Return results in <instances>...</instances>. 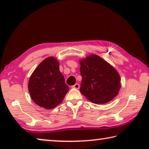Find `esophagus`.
Instances as JSON below:
<instances>
[{
    "mask_svg": "<svg viewBox=\"0 0 149 149\" xmlns=\"http://www.w3.org/2000/svg\"><path fill=\"white\" fill-rule=\"evenodd\" d=\"M72 88H74V89H78L79 88V85L78 84H75L74 85H73Z\"/></svg>",
    "mask_w": 149,
    "mask_h": 149,
    "instance_id": "esophagus-1",
    "label": "esophagus"
}]
</instances>
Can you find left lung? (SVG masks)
Wrapping results in <instances>:
<instances>
[{
	"label": "left lung",
	"instance_id": "left-lung-1",
	"mask_svg": "<svg viewBox=\"0 0 149 149\" xmlns=\"http://www.w3.org/2000/svg\"><path fill=\"white\" fill-rule=\"evenodd\" d=\"M79 64L80 91L87 99L95 104H106L118 95L121 79L112 65L96 54L81 60Z\"/></svg>",
	"mask_w": 149,
	"mask_h": 149
}]
</instances>
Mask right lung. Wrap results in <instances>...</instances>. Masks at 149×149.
<instances>
[{
  "label": "right lung",
  "mask_w": 149,
  "mask_h": 149,
  "mask_svg": "<svg viewBox=\"0 0 149 149\" xmlns=\"http://www.w3.org/2000/svg\"><path fill=\"white\" fill-rule=\"evenodd\" d=\"M28 89L33 101L45 109H52L62 102L70 88L56 58L48 57L40 63L30 76Z\"/></svg>",
  "instance_id": "add662e5"
}]
</instances>
